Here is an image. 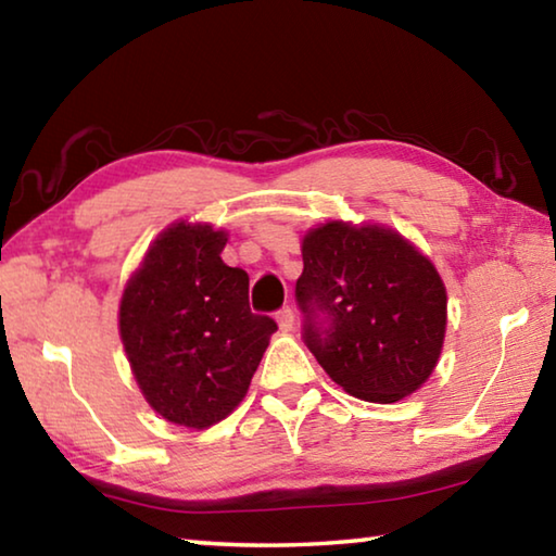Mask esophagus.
Masks as SVG:
<instances>
[{
	"instance_id": "obj_1",
	"label": "esophagus",
	"mask_w": 556,
	"mask_h": 556,
	"mask_svg": "<svg viewBox=\"0 0 556 556\" xmlns=\"http://www.w3.org/2000/svg\"><path fill=\"white\" fill-rule=\"evenodd\" d=\"M277 324H279V328L285 333L294 331V308H291V306L279 308V312H277Z\"/></svg>"
}]
</instances>
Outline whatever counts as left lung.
I'll return each mask as SVG.
<instances>
[{
  "instance_id": "8db88e82",
  "label": "left lung",
  "mask_w": 556,
  "mask_h": 556,
  "mask_svg": "<svg viewBox=\"0 0 556 556\" xmlns=\"http://www.w3.org/2000/svg\"><path fill=\"white\" fill-rule=\"evenodd\" d=\"M301 338L331 380L365 402L407 397L434 370L446 289L402 235L326 223L301 244Z\"/></svg>"
}]
</instances>
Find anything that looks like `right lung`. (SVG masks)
I'll return each mask as SVG.
<instances>
[{"label": "right lung", "instance_id": "right-lung-1", "mask_svg": "<svg viewBox=\"0 0 556 556\" xmlns=\"http://www.w3.org/2000/svg\"><path fill=\"white\" fill-rule=\"evenodd\" d=\"M228 235L176 223L122 294L119 336L147 402L174 425L205 429L242 402L277 331L250 312V277L228 267Z\"/></svg>", "mask_w": 556, "mask_h": 556}]
</instances>
